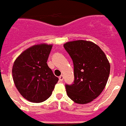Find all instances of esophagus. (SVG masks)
I'll return each instance as SVG.
<instances>
[{
    "mask_svg": "<svg viewBox=\"0 0 126 126\" xmlns=\"http://www.w3.org/2000/svg\"><path fill=\"white\" fill-rule=\"evenodd\" d=\"M59 81H62L63 80V75H61L59 76Z\"/></svg>",
    "mask_w": 126,
    "mask_h": 126,
    "instance_id": "esophagus-1",
    "label": "esophagus"
}]
</instances>
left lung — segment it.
Segmentation results:
<instances>
[{"label": "left lung", "mask_w": 126, "mask_h": 126, "mask_svg": "<svg viewBox=\"0 0 126 126\" xmlns=\"http://www.w3.org/2000/svg\"><path fill=\"white\" fill-rule=\"evenodd\" d=\"M63 46L74 66V82L65 85L68 97L75 103H90L106 87L110 72L109 61L101 48L92 41L77 40Z\"/></svg>", "instance_id": "left-lung-1"}]
</instances>
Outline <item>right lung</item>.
Returning a JSON list of instances; mask_svg holds the SVG:
<instances>
[{
	"instance_id": "add662e5",
	"label": "right lung",
	"mask_w": 126,
	"mask_h": 126,
	"mask_svg": "<svg viewBox=\"0 0 126 126\" xmlns=\"http://www.w3.org/2000/svg\"><path fill=\"white\" fill-rule=\"evenodd\" d=\"M52 45H34L23 51L14 62L12 73L20 95L32 103H41L51 96L58 77L47 65Z\"/></svg>"
}]
</instances>
